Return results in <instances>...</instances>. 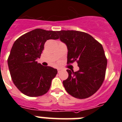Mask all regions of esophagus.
<instances>
[{
  "label": "esophagus",
  "instance_id": "obj_1",
  "mask_svg": "<svg viewBox=\"0 0 122 122\" xmlns=\"http://www.w3.org/2000/svg\"><path fill=\"white\" fill-rule=\"evenodd\" d=\"M57 70H58V73H60V71H62V68H58Z\"/></svg>",
  "mask_w": 122,
  "mask_h": 122
}]
</instances>
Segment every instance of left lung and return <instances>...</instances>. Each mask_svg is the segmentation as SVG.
Returning a JSON list of instances; mask_svg holds the SVG:
<instances>
[{
  "instance_id": "obj_1",
  "label": "left lung",
  "mask_w": 122,
  "mask_h": 122,
  "mask_svg": "<svg viewBox=\"0 0 122 122\" xmlns=\"http://www.w3.org/2000/svg\"><path fill=\"white\" fill-rule=\"evenodd\" d=\"M67 46V64L77 63L79 70H67L68 77L63 81L65 89L73 97L85 99L98 90L105 78L107 59L101 43L93 36L76 30L57 31Z\"/></svg>"
}]
</instances>
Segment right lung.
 <instances>
[{"instance_id":"1","label":"right lung","mask_w":122,"mask_h":122,"mask_svg":"<svg viewBox=\"0 0 122 122\" xmlns=\"http://www.w3.org/2000/svg\"><path fill=\"white\" fill-rule=\"evenodd\" d=\"M59 39L56 31L36 29L15 41L8 58V65L14 84L23 94L40 97L49 90L57 69L44 66L36 61L40 58L45 42Z\"/></svg>"}]
</instances>
